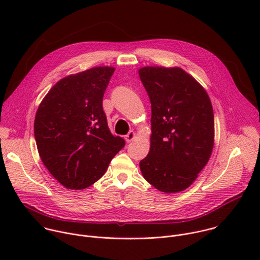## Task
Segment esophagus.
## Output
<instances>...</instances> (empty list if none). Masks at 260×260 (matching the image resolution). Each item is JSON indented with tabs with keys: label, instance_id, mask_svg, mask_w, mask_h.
Wrapping results in <instances>:
<instances>
[{
	"label": "esophagus",
	"instance_id": "1",
	"mask_svg": "<svg viewBox=\"0 0 260 260\" xmlns=\"http://www.w3.org/2000/svg\"><path fill=\"white\" fill-rule=\"evenodd\" d=\"M135 133L133 132V131H131L127 135H125V137H124V139H125V141L127 142V143H129V142H132L134 139H135Z\"/></svg>",
	"mask_w": 260,
	"mask_h": 260
}]
</instances>
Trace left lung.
Segmentation results:
<instances>
[{"instance_id": "8db88e82", "label": "left lung", "mask_w": 260, "mask_h": 260, "mask_svg": "<svg viewBox=\"0 0 260 260\" xmlns=\"http://www.w3.org/2000/svg\"><path fill=\"white\" fill-rule=\"evenodd\" d=\"M140 79L151 103V146L140 161L144 178L162 192L186 189L213 149L214 113L202 85L180 68L145 67Z\"/></svg>"}]
</instances>
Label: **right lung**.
Returning a JSON list of instances; mask_svg holds the SVG:
<instances>
[{
  "mask_svg": "<svg viewBox=\"0 0 260 260\" xmlns=\"http://www.w3.org/2000/svg\"><path fill=\"white\" fill-rule=\"evenodd\" d=\"M114 70L96 67L62 78L37 111L34 134L40 157L67 188L90 186L125 145L110 132L103 110Z\"/></svg>",
  "mask_w": 260,
  "mask_h": 260,
  "instance_id": "right-lung-1",
  "label": "right lung"
}]
</instances>
